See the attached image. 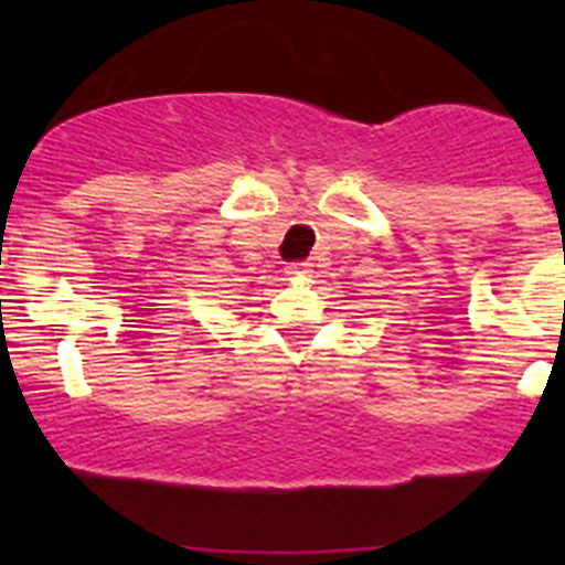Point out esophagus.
Instances as JSON below:
<instances>
[{
    "mask_svg": "<svg viewBox=\"0 0 565 565\" xmlns=\"http://www.w3.org/2000/svg\"><path fill=\"white\" fill-rule=\"evenodd\" d=\"M308 266H311V263H306V259H302V263H288L286 271L288 274H306Z\"/></svg>",
    "mask_w": 565,
    "mask_h": 565,
    "instance_id": "esophagus-1",
    "label": "esophagus"
}]
</instances>
